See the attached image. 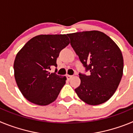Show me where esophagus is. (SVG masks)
<instances>
[{
    "instance_id": "1",
    "label": "esophagus",
    "mask_w": 133,
    "mask_h": 133,
    "mask_svg": "<svg viewBox=\"0 0 133 133\" xmlns=\"http://www.w3.org/2000/svg\"><path fill=\"white\" fill-rule=\"evenodd\" d=\"M72 77L73 76H72V75H66V78H67L68 80H70L72 78Z\"/></svg>"
}]
</instances>
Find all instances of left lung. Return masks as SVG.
I'll return each instance as SVG.
<instances>
[{"instance_id":"8db88e82","label":"left lung","mask_w":133,"mask_h":133,"mask_svg":"<svg viewBox=\"0 0 133 133\" xmlns=\"http://www.w3.org/2000/svg\"><path fill=\"white\" fill-rule=\"evenodd\" d=\"M70 44L90 74L79 73L75 92L90 105L105 103L118 88L123 72V57L117 44L98 30L68 34Z\"/></svg>"}]
</instances>
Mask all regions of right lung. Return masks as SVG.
<instances>
[{"mask_svg": "<svg viewBox=\"0 0 133 133\" xmlns=\"http://www.w3.org/2000/svg\"><path fill=\"white\" fill-rule=\"evenodd\" d=\"M70 43L66 35H41L24 44L14 62L15 78L21 93L29 101L41 106L54 102L66 83L65 76L50 73L57 66L56 58Z\"/></svg>", "mask_w": 133, "mask_h": 133, "instance_id": "obj_1", "label": "right lung"}]
</instances>
